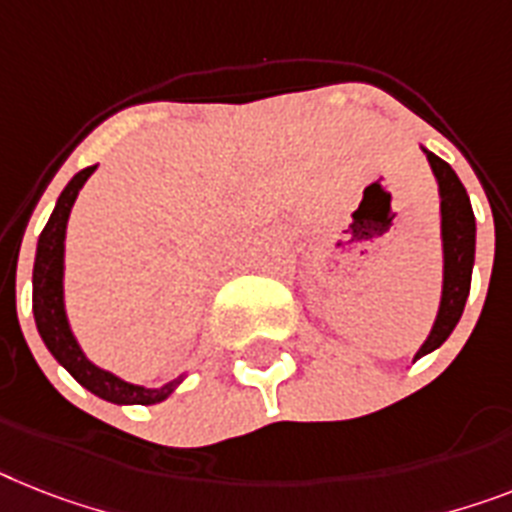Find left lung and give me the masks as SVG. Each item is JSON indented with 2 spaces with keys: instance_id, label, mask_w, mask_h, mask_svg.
<instances>
[{
  "instance_id": "1",
  "label": "left lung",
  "mask_w": 512,
  "mask_h": 512,
  "mask_svg": "<svg viewBox=\"0 0 512 512\" xmlns=\"http://www.w3.org/2000/svg\"><path fill=\"white\" fill-rule=\"evenodd\" d=\"M426 159L432 164L434 177L439 183L442 196V243H445V285H442V303H439L437 322L432 335L426 337L416 361L426 353L437 350L450 337L458 324L463 308H466L468 290H471V269H474L476 251V219L468 193L458 180L455 170L445 159L426 151Z\"/></svg>"
}]
</instances>
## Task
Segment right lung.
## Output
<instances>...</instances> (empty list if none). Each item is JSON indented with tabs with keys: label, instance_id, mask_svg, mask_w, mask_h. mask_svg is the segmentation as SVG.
<instances>
[{
	"label": "right lung",
	"instance_id": "add662e5",
	"mask_svg": "<svg viewBox=\"0 0 512 512\" xmlns=\"http://www.w3.org/2000/svg\"><path fill=\"white\" fill-rule=\"evenodd\" d=\"M94 167L80 170L78 175L67 183V188L59 193L57 206H54L52 217L46 222V227L38 235L36 248V264H33V316H36V327L41 340L46 342V348L65 366L75 379H78L86 390L99 395L101 400L117 405H154L162 403L177 384L183 379L164 384L159 390H146L138 384H128L117 379L109 371L99 369L94 363L83 356V350L78 348L73 332L67 327L65 303H62V261H65V227L70 209H73L75 198H78L80 188L86 183Z\"/></svg>",
	"mask_w": 512,
	"mask_h": 512
}]
</instances>
